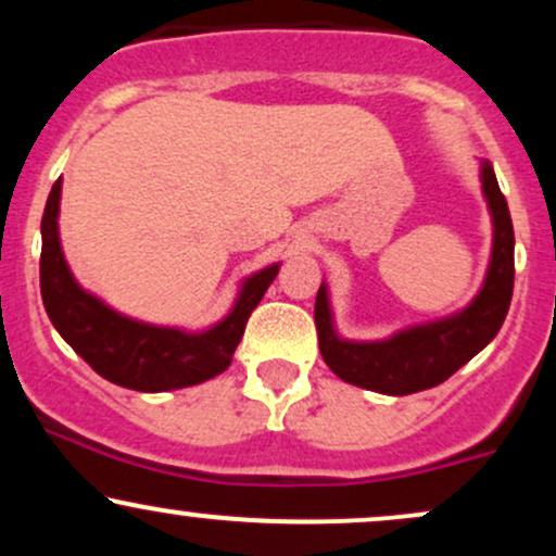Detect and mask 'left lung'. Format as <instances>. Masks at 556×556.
<instances>
[{
  "mask_svg": "<svg viewBox=\"0 0 556 556\" xmlns=\"http://www.w3.org/2000/svg\"><path fill=\"white\" fill-rule=\"evenodd\" d=\"M481 182L494 219V248L486 282L460 314L397 331L381 342H350L337 337L327 287H318L314 308L318 350L342 381L394 397L424 392L450 379L502 329L515 285V232L507 201L489 162L481 164Z\"/></svg>",
  "mask_w": 556,
  "mask_h": 556,
  "instance_id": "1",
  "label": "left lung"
}]
</instances>
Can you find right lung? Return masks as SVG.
Returning <instances> with one entry per match:
<instances>
[{
    "instance_id": "add662e5",
    "label": "right lung",
    "mask_w": 556,
    "mask_h": 556,
    "mask_svg": "<svg viewBox=\"0 0 556 556\" xmlns=\"http://www.w3.org/2000/svg\"><path fill=\"white\" fill-rule=\"evenodd\" d=\"M60 193L62 180H56L41 219V298L62 340L96 374L136 392H169L227 371L248 318L277 277L279 264L248 277L227 318L201 334L136 321L83 290L70 274L56 229Z\"/></svg>"
}]
</instances>
